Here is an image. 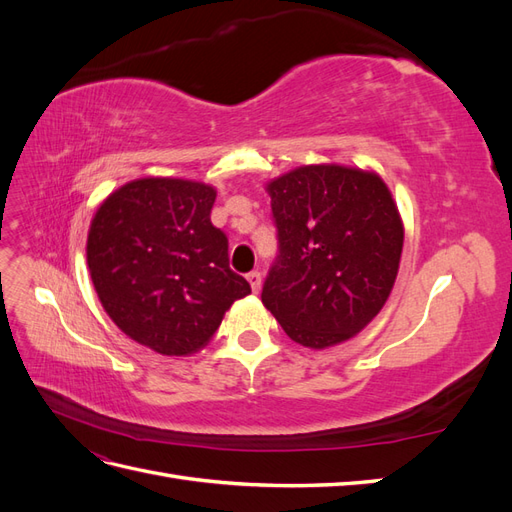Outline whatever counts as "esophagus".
Segmentation results:
<instances>
[{
    "label": "esophagus",
    "mask_w": 512,
    "mask_h": 512,
    "mask_svg": "<svg viewBox=\"0 0 512 512\" xmlns=\"http://www.w3.org/2000/svg\"><path fill=\"white\" fill-rule=\"evenodd\" d=\"M247 282H250V286H252V290H254V292H258V290H260V286H262V275H260L258 271L247 273Z\"/></svg>",
    "instance_id": "esophagus-1"
}]
</instances>
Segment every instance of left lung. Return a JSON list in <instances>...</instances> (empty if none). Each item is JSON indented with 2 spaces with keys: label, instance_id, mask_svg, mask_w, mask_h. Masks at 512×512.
I'll return each mask as SVG.
<instances>
[{
  "label": "left lung",
  "instance_id": "left-lung-1",
  "mask_svg": "<svg viewBox=\"0 0 512 512\" xmlns=\"http://www.w3.org/2000/svg\"><path fill=\"white\" fill-rule=\"evenodd\" d=\"M280 256L262 303L305 348L344 344L393 290L404 222L374 170L309 164L267 183Z\"/></svg>",
  "mask_w": 512,
  "mask_h": 512
}]
</instances>
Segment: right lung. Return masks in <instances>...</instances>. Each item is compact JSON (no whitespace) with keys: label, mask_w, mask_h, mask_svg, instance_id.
Instances as JSON below:
<instances>
[{"label":"right lung","mask_w":512,"mask_h":512,"mask_svg":"<svg viewBox=\"0 0 512 512\" xmlns=\"http://www.w3.org/2000/svg\"><path fill=\"white\" fill-rule=\"evenodd\" d=\"M215 196L203 181L143 177L108 194L91 220L87 267L104 312L158 354L205 348L230 305L252 292L211 224Z\"/></svg>","instance_id":"add662e5"}]
</instances>
